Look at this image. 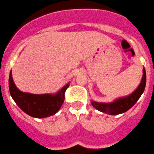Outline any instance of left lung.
Listing matches in <instances>:
<instances>
[{"instance_id": "1", "label": "left lung", "mask_w": 154, "mask_h": 154, "mask_svg": "<svg viewBox=\"0 0 154 154\" xmlns=\"http://www.w3.org/2000/svg\"><path fill=\"white\" fill-rule=\"evenodd\" d=\"M143 74L142 80H141L139 87L131 95H129L128 97H126L116 100L114 102L110 103H97L95 101H92L91 103L94 107L103 113H108L110 115L120 114V113H123L130 110L137 103V101L139 100V98L140 97V96L144 91L146 80V70L144 68L143 69Z\"/></svg>"}]
</instances>
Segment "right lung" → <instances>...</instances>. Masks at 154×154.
<instances>
[{"mask_svg": "<svg viewBox=\"0 0 154 154\" xmlns=\"http://www.w3.org/2000/svg\"><path fill=\"white\" fill-rule=\"evenodd\" d=\"M68 87L69 84L64 86L55 95L23 93L17 89L11 71L10 72L9 91L12 98L23 112L36 118H44L57 113L64 101L65 91Z\"/></svg>", "mask_w": 154, "mask_h": 154, "instance_id": "1", "label": "right lung"}]
</instances>
